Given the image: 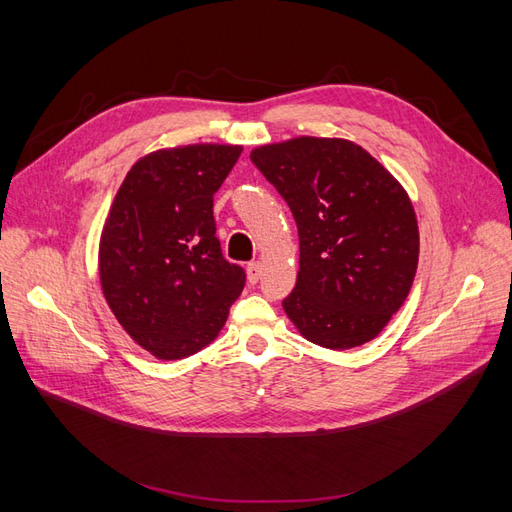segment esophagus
Here are the masks:
<instances>
[{
  "mask_svg": "<svg viewBox=\"0 0 512 512\" xmlns=\"http://www.w3.org/2000/svg\"><path fill=\"white\" fill-rule=\"evenodd\" d=\"M260 277H262V265L260 262H250V265H247V282L258 284Z\"/></svg>",
  "mask_w": 512,
  "mask_h": 512,
  "instance_id": "obj_1",
  "label": "esophagus"
}]
</instances>
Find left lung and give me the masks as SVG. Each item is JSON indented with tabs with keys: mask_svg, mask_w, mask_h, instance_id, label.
<instances>
[{
	"mask_svg": "<svg viewBox=\"0 0 512 512\" xmlns=\"http://www.w3.org/2000/svg\"><path fill=\"white\" fill-rule=\"evenodd\" d=\"M252 162L299 230L297 286L282 307L312 344L371 342L404 305L418 265V224L401 183L346 138L262 145Z\"/></svg>",
	"mask_w": 512,
	"mask_h": 512,
	"instance_id": "obj_1",
	"label": "left lung"
}]
</instances>
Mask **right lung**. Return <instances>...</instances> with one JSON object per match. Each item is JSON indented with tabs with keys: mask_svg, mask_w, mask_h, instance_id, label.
<instances>
[{
	"mask_svg": "<svg viewBox=\"0 0 512 512\" xmlns=\"http://www.w3.org/2000/svg\"><path fill=\"white\" fill-rule=\"evenodd\" d=\"M241 151L213 143L153 151L130 168L108 211L98 254L104 299L162 361L209 346L245 286L213 220V194Z\"/></svg>",
	"mask_w": 512,
	"mask_h": 512,
	"instance_id": "right-lung-1",
	"label": "right lung"
}]
</instances>
